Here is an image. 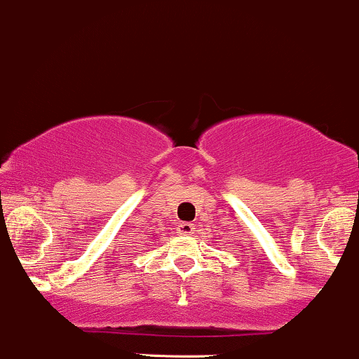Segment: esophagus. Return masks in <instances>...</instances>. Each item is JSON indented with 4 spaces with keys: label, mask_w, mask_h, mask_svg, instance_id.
<instances>
[{
    "label": "esophagus",
    "mask_w": 359,
    "mask_h": 359,
    "mask_svg": "<svg viewBox=\"0 0 359 359\" xmlns=\"http://www.w3.org/2000/svg\"><path fill=\"white\" fill-rule=\"evenodd\" d=\"M194 224L192 223H180L179 226H177V233L180 235H192L194 233Z\"/></svg>",
    "instance_id": "1"
}]
</instances>
